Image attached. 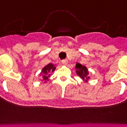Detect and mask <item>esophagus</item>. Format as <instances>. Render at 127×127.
Returning <instances> with one entry per match:
<instances>
[{
    "mask_svg": "<svg viewBox=\"0 0 127 127\" xmlns=\"http://www.w3.org/2000/svg\"><path fill=\"white\" fill-rule=\"evenodd\" d=\"M61 62H62V63L63 64H64V65H66V64H68V60H67V59H63L62 61H61Z\"/></svg>",
    "mask_w": 127,
    "mask_h": 127,
    "instance_id": "obj_1",
    "label": "esophagus"
}]
</instances>
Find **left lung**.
<instances>
[{
    "mask_svg": "<svg viewBox=\"0 0 127 127\" xmlns=\"http://www.w3.org/2000/svg\"><path fill=\"white\" fill-rule=\"evenodd\" d=\"M75 68L77 69L76 72H77V75L80 76L82 79H84V78L87 77L88 72L86 67L84 66H82L80 63H77L75 66Z\"/></svg>",
    "mask_w": 127,
    "mask_h": 127,
    "instance_id": "1",
    "label": "left lung"
}]
</instances>
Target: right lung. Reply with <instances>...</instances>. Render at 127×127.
<instances>
[{
  "mask_svg": "<svg viewBox=\"0 0 127 127\" xmlns=\"http://www.w3.org/2000/svg\"><path fill=\"white\" fill-rule=\"evenodd\" d=\"M56 69V67L52 63L48 64L46 66L44 67L42 70L43 73V80L44 81H47L48 80V78L50 77V73L54 71Z\"/></svg>",
  "mask_w": 127,
  "mask_h": 127,
  "instance_id": "add662e5",
  "label": "right lung"
}]
</instances>
